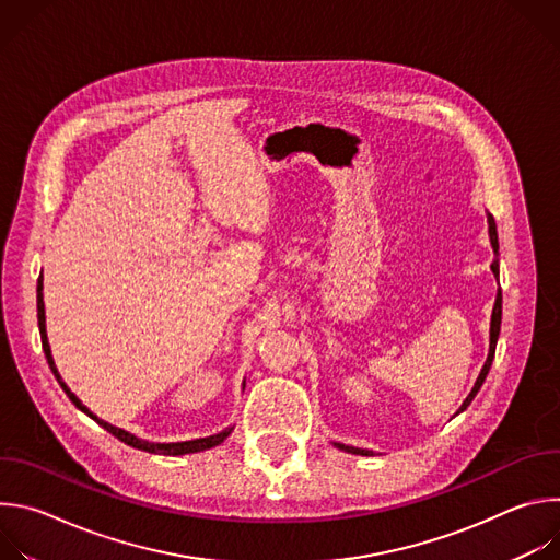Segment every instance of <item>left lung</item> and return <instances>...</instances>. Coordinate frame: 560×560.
Returning a JSON list of instances; mask_svg holds the SVG:
<instances>
[{
  "label": "left lung",
  "instance_id": "1",
  "mask_svg": "<svg viewBox=\"0 0 560 560\" xmlns=\"http://www.w3.org/2000/svg\"><path fill=\"white\" fill-rule=\"evenodd\" d=\"M488 223H490V242H492V248H494V253L499 255V232H497V221H494L492 214H488ZM492 272H494V277H499V259L492 261ZM501 316H503V294H501V288H499V292H497V303H494V310H492V324H490V352H488V359H486V365H483L481 374H478V378H476L471 392L467 394V398L463 401V406L458 408V412H463V410L474 401L476 392L481 389V385H483V381H486V376H488V372H490V368H492L494 352H497V341H499V335H501ZM458 412H456V415H458ZM335 445H337L339 450H343V452H350V454H361V456H370V454H372L370 450H361V447H352V445H343V443H335Z\"/></svg>",
  "mask_w": 560,
  "mask_h": 560
}]
</instances>
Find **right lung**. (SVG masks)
<instances>
[{"label": "right lung", "mask_w": 560, "mask_h": 560, "mask_svg": "<svg viewBox=\"0 0 560 560\" xmlns=\"http://www.w3.org/2000/svg\"><path fill=\"white\" fill-rule=\"evenodd\" d=\"M42 290H44V283H42V275H39V279H37V324H39V335H42V348H44V354H46V361H48V365H50V370H52V374H55V378H57V383L61 385V389L68 394V398L70 401L82 410L84 415H89L93 421H97L104 430H108L113 436H117L119 441H124L126 445H130V447H137V450H143V452H150V454H164V456H179V454H192V452H203V450H210V447H214V445H219V443H223V439L232 432V428H228V430H223V432H219V434H212V436H206V439H195V441H182V443H150V441H143V439H139V436H135V434H130V432H126V430H121V428H115V425H110V423H106V421H102V419H97L82 401H79V398L68 389V385L61 381V376H59V372H57V368H55V361H52V354H50V346H48V337H46V314H44V294H42Z\"/></svg>", "instance_id": "obj_1"}]
</instances>
